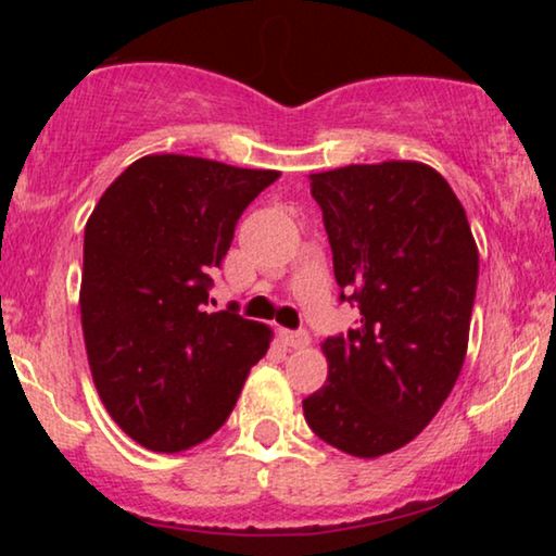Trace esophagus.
<instances>
[{"label":"esophagus","instance_id":"34e87169","mask_svg":"<svg viewBox=\"0 0 556 556\" xmlns=\"http://www.w3.org/2000/svg\"><path fill=\"white\" fill-rule=\"evenodd\" d=\"M280 341L291 349H303L308 346V333L306 331H280Z\"/></svg>","mask_w":556,"mask_h":556}]
</instances>
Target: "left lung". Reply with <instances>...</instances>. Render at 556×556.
<instances>
[{
	"label": "left lung",
	"mask_w": 556,
	"mask_h": 556,
	"mask_svg": "<svg viewBox=\"0 0 556 556\" xmlns=\"http://www.w3.org/2000/svg\"><path fill=\"white\" fill-rule=\"evenodd\" d=\"M311 194L341 301L359 303L362 318L321 344L329 377L303 400V415L324 443L379 458L428 428L460 375L478 248L460 200L428 164L318 172Z\"/></svg>",
	"instance_id": "left-lung-1"
}]
</instances>
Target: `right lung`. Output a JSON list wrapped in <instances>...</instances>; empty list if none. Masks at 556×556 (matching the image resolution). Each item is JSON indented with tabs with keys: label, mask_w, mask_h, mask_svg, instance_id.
<instances>
[{
	"label": "right lung",
	"mask_w": 556,
	"mask_h": 556,
	"mask_svg": "<svg viewBox=\"0 0 556 556\" xmlns=\"http://www.w3.org/2000/svg\"><path fill=\"white\" fill-rule=\"evenodd\" d=\"M280 177L185 154L136 159L86 223L80 321L103 407L136 443L187 451L223 428L273 331L207 314L210 268Z\"/></svg>",
	"instance_id": "right-lung-1"
}]
</instances>
